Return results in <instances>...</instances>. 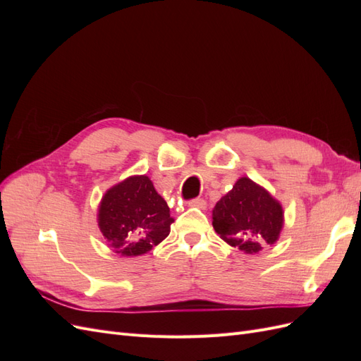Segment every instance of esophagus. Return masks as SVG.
I'll list each match as a JSON object with an SVG mask.
<instances>
[{
  "label": "esophagus",
  "mask_w": 361,
  "mask_h": 361,
  "mask_svg": "<svg viewBox=\"0 0 361 361\" xmlns=\"http://www.w3.org/2000/svg\"><path fill=\"white\" fill-rule=\"evenodd\" d=\"M190 206H194V207H199V209H204L206 207V200H203V199H192V200H190Z\"/></svg>",
  "instance_id": "esophagus-1"
}]
</instances>
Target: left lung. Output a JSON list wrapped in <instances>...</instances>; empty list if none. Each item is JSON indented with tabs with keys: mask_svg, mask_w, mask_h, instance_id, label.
<instances>
[{
	"mask_svg": "<svg viewBox=\"0 0 361 361\" xmlns=\"http://www.w3.org/2000/svg\"><path fill=\"white\" fill-rule=\"evenodd\" d=\"M212 226L221 239L253 255L274 244L283 227L281 204L248 178H241L212 211Z\"/></svg>",
	"mask_w": 361,
	"mask_h": 361,
	"instance_id": "left-lung-1",
	"label": "left lung"
}]
</instances>
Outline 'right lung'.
I'll return each mask as SVG.
<instances>
[{"instance_id":"add662e5","label":"right lung","mask_w":361,"mask_h":361,"mask_svg":"<svg viewBox=\"0 0 361 361\" xmlns=\"http://www.w3.org/2000/svg\"><path fill=\"white\" fill-rule=\"evenodd\" d=\"M174 220L167 202L147 176H133L108 190L99 206L105 243L122 256H140L170 233Z\"/></svg>"}]
</instances>
